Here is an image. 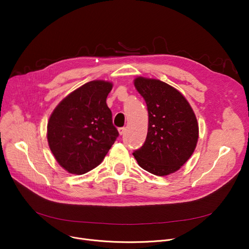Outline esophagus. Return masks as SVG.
I'll return each instance as SVG.
<instances>
[{"label": "esophagus", "mask_w": 249, "mask_h": 249, "mask_svg": "<svg viewBox=\"0 0 249 249\" xmlns=\"http://www.w3.org/2000/svg\"><path fill=\"white\" fill-rule=\"evenodd\" d=\"M125 127H120L119 129H118V131H119V133H120V135H123L124 134V132H125Z\"/></svg>", "instance_id": "esophagus-1"}]
</instances>
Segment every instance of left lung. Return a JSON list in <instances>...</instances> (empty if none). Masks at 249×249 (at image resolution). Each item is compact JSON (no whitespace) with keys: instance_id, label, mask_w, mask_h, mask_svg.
Returning a JSON list of instances; mask_svg holds the SVG:
<instances>
[{"instance_id":"obj_1","label":"left lung","mask_w":249,"mask_h":249,"mask_svg":"<svg viewBox=\"0 0 249 249\" xmlns=\"http://www.w3.org/2000/svg\"><path fill=\"white\" fill-rule=\"evenodd\" d=\"M134 85L148 110L147 136L134 150V158L150 174H173L186 163L197 145V118L186 98L172 86L141 76Z\"/></svg>"}]
</instances>
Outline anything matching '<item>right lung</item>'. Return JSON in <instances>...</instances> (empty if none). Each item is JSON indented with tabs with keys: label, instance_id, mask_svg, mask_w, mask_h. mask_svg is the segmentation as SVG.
Returning <instances> with one entry per match:
<instances>
[{
	"label": "right lung",
	"instance_id": "obj_1",
	"mask_svg": "<svg viewBox=\"0 0 249 249\" xmlns=\"http://www.w3.org/2000/svg\"><path fill=\"white\" fill-rule=\"evenodd\" d=\"M111 89L109 82H89L64 98L49 118L50 150L71 174L97 167L119 136L106 103Z\"/></svg>",
	"mask_w": 249,
	"mask_h": 249
}]
</instances>
